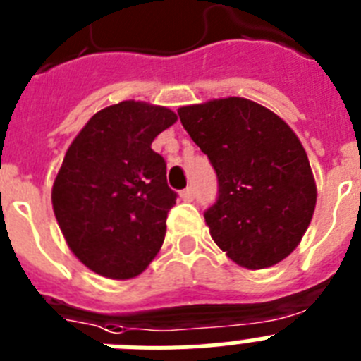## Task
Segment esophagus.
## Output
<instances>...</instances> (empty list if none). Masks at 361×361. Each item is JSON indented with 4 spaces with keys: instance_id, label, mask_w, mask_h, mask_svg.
Segmentation results:
<instances>
[{
    "instance_id": "1",
    "label": "esophagus",
    "mask_w": 361,
    "mask_h": 361,
    "mask_svg": "<svg viewBox=\"0 0 361 361\" xmlns=\"http://www.w3.org/2000/svg\"><path fill=\"white\" fill-rule=\"evenodd\" d=\"M180 199L186 200V202H191V200L195 199V193H193V190H191V188H186V190L180 191Z\"/></svg>"
}]
</instances>
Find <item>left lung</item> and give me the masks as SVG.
<instances>
[{"instance_id":"left-lung-1","label":"left lung","mask_w":361,"mask_h":361,"mask_svg":"<svg viewBox=\"0 0 361 361\" xmlns=\"http://www.w3.org/2000/svg\"><path fill=\"white\" fill-rule=\"evenodd\" d=\"M177 111L219 178V199L204 213L215 244L245 269L282 262L317 206L314 175L296 133L275 111L244 97Z\"/></svg>"}]
</instances>
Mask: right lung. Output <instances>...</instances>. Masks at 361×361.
I'll return each mask as SVG.
<instances>
[{"label": "right lung", "mask_w": 361, "mask_h": 361, "mask_svg": "<svg viewBox=\"0 0 361 361\" xmlns=\"http://www.w3.org/2000/svg\"><path fill=\"white\" fill-rule=\"evenodd\" d=\"M175 121L170 108L121 101L94 114L66 149L54 215L70 251L97 275L133 279L157 257L177 193L152 142Z\"/></svg>", "instance_id": "1"}]
</instances>
